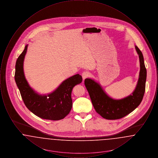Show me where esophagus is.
<instances>
[{"instance_id": "esophagus-1", "label": "esophagus", "mask_w": 158, "mask_h": 158, "mask_svg": "<svg viewBox=\"0 0 158 158\" xmlns=\"http://www.w3.org/2000/svg\"><path fill=\"white\" fill-rule=\"evenodd\" d=\"M89 76V73L88 72H83L82 73V79L84 81L86 78H87L88 76Z\"/></svg>"}]
</instances>
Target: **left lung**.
Returning a JSON list of instances; mask_svg holds the SVG:
<instances>
[{"instance_id": "1", "label": "left lung", "mask_w": 158, "mask_h": 158, "mask_svg": "<svg viewBox=\"0 0 158 158\" xmlns=\"http://www.w3.org/2000/svg\"><path fill=\"white\" fill-rule=\"evenodd\" d=\"M139 54L140 70L135 90L131 95L121 99H114L108 96L99 84L91 79L85 80V85L96 112L106 120L120 119L133 111L141 103L145 92L146 69L143 54L135 46Z\"/></svg>"}]
</instances>
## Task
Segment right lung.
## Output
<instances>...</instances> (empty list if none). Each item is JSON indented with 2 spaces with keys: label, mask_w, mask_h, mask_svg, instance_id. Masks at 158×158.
Here are the masks:
<instances>
[{
  "label": "right lung",
  "mask_w": 158,
  "mask_h": 158,
  "mask_svg": "<svg viewBox=\"0 0 158 158\" xmlns=\"http://www.w3.org/2000/svg\"><path fill=\"white\" fill-rule=\"evenodd\" d=\"M28 45L18 57L15 65V80L27 108L38 117L45 120H59L68 115L72 108V91L73 87L82 82L79 74L61 83L53 92L47 95H38L27 82L23 73V60Z\"/></svg>",
  "instance_id": "add662e5"
}]
</instances>
